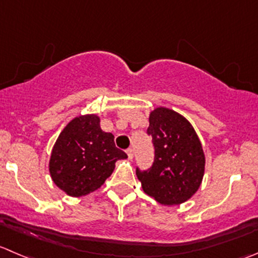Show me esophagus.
Here are the masks:
<instances>
[{
  "instance_id": "obj_1",
  "label": "esophagus",
  "mask_w": 258,
  "mask_h": 258,
  "mask_svg": "<svg viewBox=\"0 0 258 258\" xmlns=\"http://www.w3.org/2000/svg\"><path fill=\"white\" fill-rule=\"evenodd\" d=\"M127 156H128V159L130 160H132V159H134V150H132V149H128V150H127Z\"/></svg>"
}]
</instances>
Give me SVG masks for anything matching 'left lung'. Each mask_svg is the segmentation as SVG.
Returning <instances> with one entry per match:
<instances>
[{
	"label": "left lung",
	"instance_id": "1",
	"mask_svg": "<svg viewBox=\"0 0 258 258\" xmlns=\"http://www.w3.org/2000/svg\"><path fill=\"white\" fill-rule=\"evenodd\" d=\"M149 122L155 160L147 171L136 170L142 189L162 206L185 203L203 181L206 155L201 140L184 116L166 107L150 112Z\"/></svg>",
	"mask_w": 258,
	"mask_h": 258
}]
</instances>
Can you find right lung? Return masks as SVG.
Wrapping results in <instances>:
<instances>
[{"label": "right lung", "mask_w": 258, "mask_h": 258, "mask_svg": "<svg viewBox=\"0 0 258 258\" xmlns=\"http://www.w3.org/2000/svg\"><path fill=\"white\" fill-rule=\"evenodd\" d=\"M97 114L72 119L52 146L49 172L67 196L79 198L99 189L113 172L117 160L127 155L114 145V136L101 128Z\"/></svg>", "instance_id": "obj_1"}]
</instances>
